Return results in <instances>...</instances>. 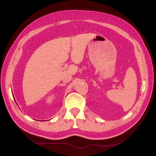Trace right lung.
Returning <instances> with one entry per match:
<instances>
[{
  "instance_id": "obj_1",
  "label": "right lung",
  "mask_w": 156,
  "mask_h": 156,
  "mask_svg": "<svg viewBox=\"0 0 156 156\" xmlns=\"http://www.w3.org/2000/svg\"><path fill=\"white\" fill-rule=\"evenodd\" d=\"M14 100H15V99H14Z\"/></svg>"
}]
</instances>
